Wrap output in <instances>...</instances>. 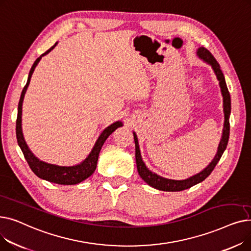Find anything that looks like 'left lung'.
Segmentation results:
<instances>
[{
	"label": "left lung",
	"instance_id": "left-lung-1",
	"mask_svg": "<svg viewBox=\"0 0 251 251\" xmlns=\"http://www.w3.org/2000/svg\"><path fill=\"white\" fill-rule=\"evenodd\" d=\"M197 56L201 60H202L204 63L208 64L210 67H212L213 71L215 72L217 79L219 81V85L221 88L222 92V97H223V109H224V128H223V133H222V138L219 143L218 147V151L213 159V161L210 162L206 168H204L201 172L197 173L196 175H193L187 179L184 180H174V179H168L165 177H162L160 175H157L146 166L144 164L141 153H140V149H139V143H138V138L136 133L133 131V136H134V142H135V159H136V166H137V171L139 176L142 178V180L148 183L150 186L159 189L162 191H182L188 189L196 184H199L202 182L206 177L210 175V173L213 172V170L215 169L216 165L219 163L222 154L225 151L228 140H229V135H230V122H229V118L231 114V98L229 90L226 84L225 77H224V74L220 68L219 63L216 61L214 56L210 54V52L204 49L203 47H201L197 49L196 51Z\"/></svg>",
	"mask_w": 251,
	"mask_h": 251
}]
</instances>
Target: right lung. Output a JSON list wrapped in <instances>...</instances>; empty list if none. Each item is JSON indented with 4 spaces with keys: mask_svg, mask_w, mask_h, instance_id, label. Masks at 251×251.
Segmentation results:
<instances>
[{
    "mask_svg": "<svg viewBox=\"0 0 251 251\" xmlns=\"http://www.w3.org/2000/svg\"><path fill=\"white\" fill-rule=\"evenodd\" d=\"M58 45V42L50 48L46 52H44L41 57H38L35 62L33 63L32 67L29 71L28 78H27V82H26L22 92L20 96L19 103H18V113H17V120H16V137H17V142L18 146L20 147L25 160L27 161L30 169L32 170V172L41 179L47 180L49 182H52L56 184H61V185H74V184H78L85 179H87L89 176L94 174L97 168L98 160H99V154L101 150L102 144L104 141L107 140V138L114 132V131L123 126V123L121 121H116L115 123L111 124L107 128H104L99 138L97 139L94 148H92L91 151L89 154L85 157V159L77 165L74 166H59L55 164H50L45 161L39 160L38 157L30 151L28 148L27 143H26L23 132H22V103L24 100V96L26 94V90L28 88V85L30 83V79L32 76V73L37 66L38 62L42 60V58L46 55H48L49 52L54 50V48Z\"/></svg>",
    "mask_w": 251,
    "mask_h": 251,
    "instance_id": "right-lung-1",
    "label": "right lung"
}]
</instances>
